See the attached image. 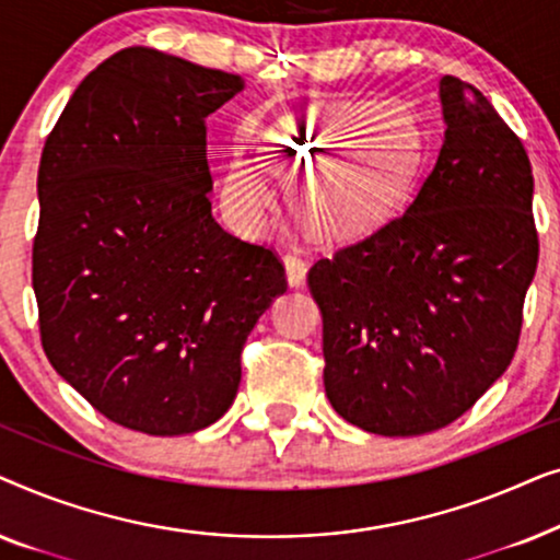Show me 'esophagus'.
Instances as JSON below:
<instances>
[{
	"label": "esophagus",
	"mask_w": 560,
	"mask_h": 560,
	"mask_svg": "<svg viewBox=\"0 0 560 560\" xmlns=\"http://www.w3.org/2000/svg\"><path fill=\"white\" fill-rule=\"evenodd\" d=\"M285 272H288L290 288H301L303 280H305V272H308V265H305V259L298 255V252H288V255H285Z\"/></svg>",
	"instance_id": "34e87169"
}]
</instances>
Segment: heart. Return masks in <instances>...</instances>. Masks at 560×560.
Instances as JSON below:
<instances>
[{"label": "heart", "instance_id": "1", "mask_svg": "<svg viewBox=\"0 0 560 560\" xmlns=\"http://www.w3.org/2000/svg\"><path fill=\"white\" fill-rule=\"evenodd\" d=\"M252 148L282 180L298 183L295 203L318 234L362 232L410 194L420 171V135L410 114L389 102L347 98L288 114L255 129ZM221 198L244 226L259 224L272 186L257 167L229 165Z\"/></svg>", "mask_w": 560, "mask_h": 560}]
</instances>
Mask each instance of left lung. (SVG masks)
<instances>
[{
	"label": "left lung",
	"mask_w": 560,
	"mask_h": 560,
	"mask_svg": "<svg viewBox=\"0 0 560 560\" xmlns=\"http://www.w3.org/2000/svg\"><path fill=\"white\" fill-rule=\"evenodd\" d=\"M441 104L446 137L408 209L308 270L328 400L377 435L439 431L502 377L538 267L523 140L471 83L443 75Z\"/></svg>",
	"instance_id": "left-lung-1"
}]
</instances>
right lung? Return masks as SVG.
Masks as SVG:
<instances>
[{
  "label": "right lung",
  "instance_id": "obj_1",
  "mask_svg": "<svg viewBox=\"0 0 560 560\" xmlns=\"http://www.w3.org/2000/svg\"><path fill=\"white\" fill-rule=\"evenodd\" d=\"M242 86L236 73L125 48L79 83L45 140L33 240L45 357L132 431L217 423L249 331L288 290L278 252L211 217L206 117Z\"/></svg>",
  "mask_w": 560,
  "mask_h": 560
}]
</instances>
